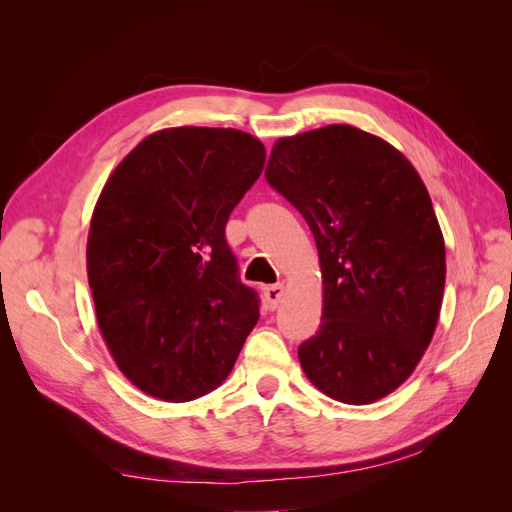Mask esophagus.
<instances>
[{
  "instance_id": "34e87169",
  "label": "esophagus",
  "mask_w": 512,
  "mask_h": 512,
  "mask_svg": "<svg viewBox=\"0 0 512 512\" xmlns=\"http://www.w3.org/2000/svg\"><path fill=\"white\" fill-rule=\"evenodd\" d=\"M282 297H284V284H273V286L265 288V299H267L271 309H275L277 305H280Z\"/></svg>"
}]
</instances>
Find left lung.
I'll return each instance as SVG.
<instances>
[{
    "label": "left lung",
    "mask_w": 512,
    "mask_h": 512,
    "mask_svg": "<svg viewBox=\"0 0 512 512\" xmlns=\"http://www.w3.org/2000/svg\"><path fill=\"white\" fill-rule=\"evenodd\" d=\"M267 181L314 232L322 322L299 346L318 391L365 406L404 384L438 327L444 237L410 160L344 123L284 136Z\"/></svg>",
    "instance_id": "1"
}]
</instances>
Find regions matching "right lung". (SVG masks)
I'll list each match as a JSON object with an SVG mask.
<instances>
[{
	"label": "right lung",
	"instance_id": "add662e5",
	"mask_svg": "<svg viewBox=\"0 0 512 512\" xmlns=\"http://www.w3.org/2000/svg\"><path fill=\"white\" fill-rule=\"evenodd\" d=\"M267 151L232 128H166L106 179L87 237L96 318L121 374L173 404L228 378L258 322L224 230Z\"/></svg>",
	"mask_w": 512,
	"mask_h": 512
}]
</instances>
